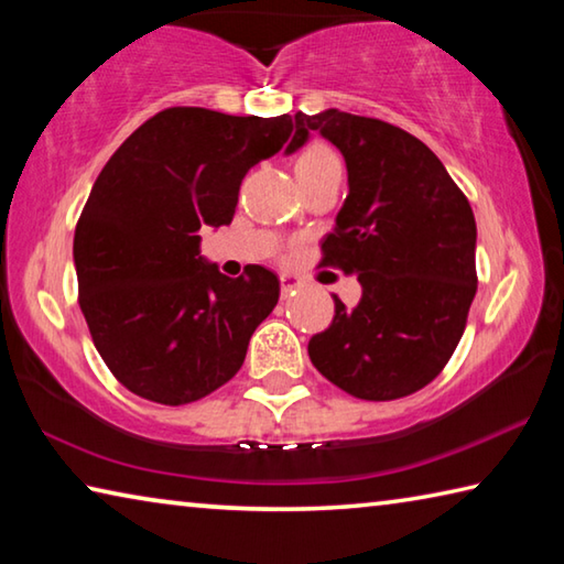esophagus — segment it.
I'll list each match as a JSON object with an SVG mask.
<instances>
[{
	"label": "esophagus",
	"mask_w": 564,
	"mask_h": 564,
	"mask_svg": "<svg viewBox=\"0 0 564 564\" xmlns=\"http://www.w3.org/2000/svg\"><path fill=\"white\" fill-rule=\"evenodd\" d=\"M299 289H301V281L295 279L293 273H281V293H283V299H289V295H293Z\"/></svg>",
	"instance_id": "1"
}]
</instances>
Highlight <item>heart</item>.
<instances>
[{
    "label": "heart",
    "instance_id": "obj_1",
    "mask_svg": "<svg viewBox=\"0 0 564 564\" xmlns=\"http://www.w3.org/2000/svg\"><path fill=\"white\" fill-rule=\"evenodd\" d=\"M330 164H340L338 156L333 154L328 147L323 144H311L308 149L303 151V154L295 159V176H303V174H313V171L318 169H326Z\"/></svg>",
    "mask_w": 564,
    "mask_h": 564
}]
</instances>
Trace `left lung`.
Returning <instances> with one entry per match:
<instances>
[{
	"label": "left lung",
	"instance_id": "obj_1",
	"mask_svg": "<svg viewBox=\"0 0 564 564\" xmlns=\"http://www.w3.org/2000/svg\"><path fill=\"white\" fill-rule=\"evenodd\" d=\"M340 149L348 196L321 241V265L356 273L362 295H338L311 362L360 400L413 395L441 376L463 338L477 291L470 202L423 141L393 123L338 109L295 113V133Z\"/></svg>",
	"mask_w": 564,
	"mask_h": 564
}]
</instances>
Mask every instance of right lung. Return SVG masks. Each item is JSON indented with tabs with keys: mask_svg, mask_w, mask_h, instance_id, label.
I'll list each match as a JSON object with an SVG mask.
<instances>
[{
	"mask_svg": "<svg viewBox=\"0 0 564 564\" xmlns=\"http://www.w3.org/2000/svg\"><path fill=\"white\" fill-rule=\"evenodd\" d=\"M293 119L171 107L113 151L74 231L79 308L119 383L186 405L228 383L281 281L263 265L228 279L198 256L204 226L231 224L248 169L279 154ZM308 139L294 133L289 151Z\"/></svg>",
	"mask_w": 564,
	"mask_h": 564,
	"instance_id": "add662e5",
	"label": "right lung"
}]
</instances>
